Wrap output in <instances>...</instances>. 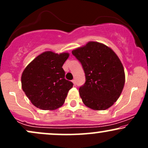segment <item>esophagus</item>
I'll return each instance as SVG.
<instances>
[{
    "label": "esophagus",
    "mask_w": 148,
    "mask_h": 148,
    "mask_svg": "<svg viewBox=\"0 0 148 148\" xmlns=\"http://www.w3.org/2000/svg\"><path fill=\"white\" fill-rule=\"evenodd\" d=\"M72 83H73V84H74V86H76V80H75V79H73V80H72Z\"/></svg>",
    "instance_id": "esophagus-1"
}]
</instances>
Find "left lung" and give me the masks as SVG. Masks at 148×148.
<instances>
[{
    "label": "left lung",
    "mask_w": 148,
    "mask_h": 148,
    "mask_svg": "<svg viewBox=\"0 0 148 148\" xmlns=\"http://www.w3.org/2000/svg\"><path fill=\"white\" fill-rule=\"evenodd\" d=\"M72 53L86 74V83L79 88L83 102L97 111L110 108L121 95L125 82L124 67L118 56L97 42H88Z\"/></svg>",
    "instance_id": "1"
}]
</instances>
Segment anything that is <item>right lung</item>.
Here are the masks:
<instances>
[{"instance_id":"obj_1","label":"right lung","mask_w":148,"mask_h":148,"mask_svg":"<svg viewBox=\"0 0 148 148\" xmlns=\"http://www.w3.org/2000/svg\"><path fill=\"white\" fill-rule=\"evenodd\" d=\"M68 53L45 51L27 65L21 75V87L35 106L42 110H56L63 105L71 81L64 79L62 65Z\"/></svg>"}]
</instances>
